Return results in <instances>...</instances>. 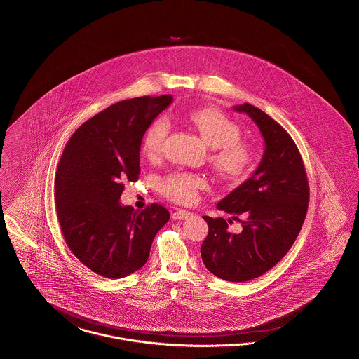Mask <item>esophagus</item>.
<instances>
[{"mask_svg": "<svg viewBox=\"0 0 359 359\" xmlns=\"http://www.w3.org/2000/svg\"><path fill=\"white\" fill-rule=\"evenodd\" d=\"M190 216H191L190 212H188V210H182V209H180V210H177V212H174V213L171 215L172 220H185V219H188Z\"/></svg>", "mask_w": 359, "mask_h": 359, "instance_id": "34e87169", "label": "esophagus"}]
</instances>
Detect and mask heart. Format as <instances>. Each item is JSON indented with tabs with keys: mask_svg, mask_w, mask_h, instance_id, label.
Here are the masks:
<instances>
[{
	"mask_svg": "<svg viewBox=\"0 0 359 359\" xmlns=\"http://www.w3.org/2000/svg\"><path fill=\"white\" fill-rule=\"evenodd\" d=\"M190 123L212 147L209 162L215 171L229 181L243 180L254 165L255 150L251 143L241 139V127L226 114L212 108L194 111L190 114ZM169 130L170 126L166 118H156L144 133L143 151L149 156H158L163 150ZM207 184L203 174L177 170L159 178L158 189L162 196L174 203L191 204Z\"/></svg>",
	"mask_w": 359,
	"mask_h": 359,
	"instance_id": "obj_1",
	"label": "heart"
}]
</instances>
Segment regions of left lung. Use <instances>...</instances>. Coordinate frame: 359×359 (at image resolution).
<instances>
[{
  "instance_id": "obj_1",
  "label": "left lung",
  "mask_w": 359,
  "mask_h": 359,
  "mask_svg": "<svg viewBox=\"0 0 359 359\" xmlns=\"http://www.w3.org/2000/svg\"><path fill=\"white\" fill-rule=\"evenodd\" d=\"M258 126L264 140L262 161L254 174L223 198L217 209L231 215L203 216L208 236L201 245V258L216 277L245 283L278 264L294 243L306 216L309 187L302 155L283 127L254 105L233 107ZM243 224L232 234L227 224Z\"/></svg>"
}]
</instances>
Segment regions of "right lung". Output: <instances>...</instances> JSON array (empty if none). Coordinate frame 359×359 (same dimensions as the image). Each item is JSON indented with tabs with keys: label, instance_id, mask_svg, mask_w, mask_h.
<instances>
[{
	"label": "right lung",
	"instance_id": "1",
	"mask_svg": "<svg viewBox=\"0 0 359 359\" xmlns=\"http://www.w3.org/2000/svg\"><path fill=\"white\" fill-rule=\"evenodd\" d=\"M171 95L116 102L85 121L67 142L55 175L57 220L72 252L107 278L143 267L169 210L151 204L142 212L123 207L124 181L140 174V144Z\"/></svg>",
	"mask_w": 359,
	"mask_h": 359
}]
</instances>
